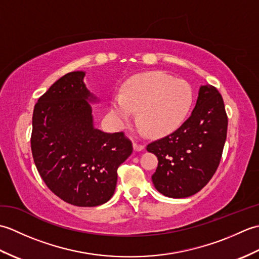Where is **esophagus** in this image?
Returning <instances> with one entry per match:
<instances>
[{
	"label": "esophagus",
	"mask_w": 259,
	"mask_h": 259,
	"mask_svg": "<svg viewBox=\"0 0 259 259\" xmlns=\"http://www.w3.org/2000/svg\"><path fill=\"white\" fill-rule=\"evenodd\" d=\"M144 148H145V145L139 144V142H135V144H134V149L136 151H141L142 149H144Z\"/></svg>",
	"instance_id": "34e87169"
}]
</instances>
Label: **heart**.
<instances>
[{"label": "heart", "mask_w": 259, "mask_h": 259, "mask_svg": "<svg viewBox=\"0 0 259 259\" xmlns=\"http://www.w3.org/2000/svg\"><path fill=\"white\" fill-rule=\"evenodd\" d=\"M194 103V91L184 80L162 72L135 75L125 82L121 93L113 97L111 111L125 123L139 112V122L152 137L174 133L184 123Z\"/></svg>", "instance_id": "heart-1"}]
</instances>
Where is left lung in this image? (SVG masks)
<instances>
[{"mask_svg":"<svg viewBox=\"0 0 259 259\" xmlns=\"http://www.w3.org/2000/svg\"><path fill=\"white\" fill-rule=\"evenodd\" d=\"M228 118L216 88L200 87L190 117L179 128L150 142L147 150L158 158L152 183L162 195L186 198L205 187L221 162Z\"/></svg>","mask_w":259,"mask_h":259,"instance_id":"obj_1","label":"left lung"}]
</instances>
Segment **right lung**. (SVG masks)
<instances>
[{"label":"right lung","instance_id":"right-lung-1","mask_svg":"<svg viewBox=\"0 0 259 259\" xmlns=\"http://www.w3.org/2000/svg\"><path fill=\"white\" fill-rule=\"evenodd\" d=\"M84 72L60 78L38 98L33 110L31 150L48 188L65 202L95 207L114 194L119 166L131 153L133 142L123 133L95 129V101L83 83Z\"/></svg>","mask_w":259,"mask_h":259}]
</instances>
